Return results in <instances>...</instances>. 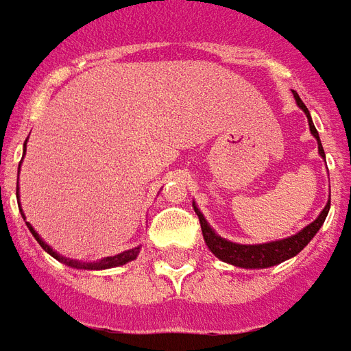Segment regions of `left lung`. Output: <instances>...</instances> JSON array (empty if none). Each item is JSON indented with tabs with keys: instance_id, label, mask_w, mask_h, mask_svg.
<instances>
[{
	"instance_id": "left-lung-1",
	"label": "left lung",
	"mask_w": 351,
	"mask_h": 351,
	"mask_svg": "<svg viewBox=\"0 0 351 351\" xmlns=\"http://www.w3.org/2000/svg\"><path fill=\"white\" fill-rule=\"evenodd\" d=\"M295 99L298 102V106L302 108L304 112H306V116H308V121H310V131L312 134L317 138V146H319V154L325 158V152H323V146H321L319 141V134H317V129L313 127L312 123V117H310V112H308V108L304 104L300 97L295 93ZM195 213H197V217H199V224H201V232H203V239H205V243L210 249V252L218 256L220 261L228 262V264H234V266H239V268H269V266H276L279 262L287 261V258H291V256H295L298 252L302 251L306 245L312 241V237L317 232H319V228L323 226V222H325V218H327V213L330 209V199L329 203L325 205V209L321 210V215L315 220H313L312 224H308V226L300 230L298 234L293 235V237H287V239H281V241H271V243H262V245H239V243H232V241H226V239H222L220 235H217L210 226L207 224V220L205 217L201 215L197 207H193Z\"/></svg>"
}]
</instances>
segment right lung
<instances>
[{"label": "right lung", "mask_w": 351, "mask_h": 351, "mask_svg": "<svg viewBox=\"0 0 351 351\" xmlns=\"http://www.w3.org/2000/svg\"><path fill=\"white\" fill-rule=\"evenodd\" d=\"M26 146V144H24ZM26 152V150H24ZM19 169H21V165H19ZM24 217V215H22ZM28 224V222H26ZM28 228H30V232L32 235L38 239V243L45 249V251L51 254V256H55L56 261H60V262H64L66 266H72V268H77V269H106V268H114V266H121V264H125V262H129V261H134L136 258V254H138V249L141 247H134V249H131V251H125V252H119V254H116V256H108V258H102V261L99 262H80V261H70V258H64V256H60V254H56L51 247H49L41 237H39L38 234H36V230L28 224Z\"/></svg>", "instance_id": "1"}]
</instances>
